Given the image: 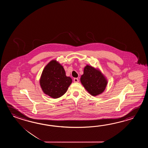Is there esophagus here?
<instances>
[{
  "instance_id": "1",
  "label": "esophagus",
  "mask_w": 148,
  "mask_h": 148,
  "mask_svg": "<svg viewBox=\"0 0 148 148\" xmlns=\"http://www.w3.org/2000/svg\"><path fill=\"white\" fill-rule=\"evenodd\" d=\"M73 82H78V78H74V79H73Z\"/></svg>"
}]
</instances>
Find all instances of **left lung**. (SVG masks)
Listing matches in <instances>:
<instances>
[{
    "label": "left lung",
    "mask_w": 148,
    "mask_h": 148,
    "mask_svg": "<svg viewBox=\"0 0 148 148\" xmlns=\"http://www.w3.org/2000/svg\"><path fill=\"white\" fill-rule=\"evenodd\" d=\"M80 82L86 90L93 96L103 93L108 83L107 78L100 70L89 65L85 66Z\"/></svg>",
    "instance_id": "obj_1"
}]
</instances>
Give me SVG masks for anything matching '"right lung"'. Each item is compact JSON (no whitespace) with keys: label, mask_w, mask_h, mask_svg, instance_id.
Returning a JSON list of instances; mask_svg holds the SVG:
<instances>
[{"label":"right lung","mask_w":148,"mask_h":148,"mask_svg":"<svg viewBox=\"0 0 148 148\" xmlns=\"http://www.w3.org/2000/svg\"><path fill=\"white\" fill-rule=\"evenodd\" d=\"M72 81L66 76L63 66L57 60H52L44 67L40 85L45 94L56 99L66 92Z\"/></svg>","instance_id":"right-lung-1"}]
</instances>
